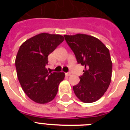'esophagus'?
Masks as SVG:
<instances>
[{
  "label": "esophagus",
  "mask_w": 130,
  "mask_h": 130,
  "mask_svg": "<svg viewBox=\"0 0 130 130\" xmlns=\"http://www.w3.org/2000/svg\"><path fill=\"white\" fill-rule=\"evenodd\" d=\"M65 75H67V76H69V75H71V73H70V72H68V73H65Z\"/></svg>",
  "instance_id": "34e87169"
}]
</instances>
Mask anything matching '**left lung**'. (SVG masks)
<instances>
[{
    "mask_svg": "<svg viewBox=\"0 0 130 130\" xmlns=\"http://www.w3.org/2000/svg\"><path fill=\"white\" fill-rule=\"evenodd\" d=\"M64 37L77 63L85 66L80 81L73 87L74 93L84 103H94L103 96L111 83L113 65L109 49L92 36L77 34Z\"/></svg>",
    "mask_w": 130,
    "mask_h": 130,
    "instance_id": "1",
    "label": "left lung"
}]
</instances>
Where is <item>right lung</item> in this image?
I'll use <instances>...</instances> for the list:
<instances>
[{
	"label": "right lung",
	"mask_w": 130,
	"mask_h": 130,
	"mask_svg": "<svg viewBox=\"0 0 130 130\" xmlns=\"http://www.w3.org/2000/svg\"><path fill=\"white\" fill-rule=\"evenodd\" d=\"M64 40L63 36L39 34L19 47L15 59L17 75L21 86L29 99L39 104L55 99L58 87L65 78L63 72L48 71V56Z\"/></svg>",
	"instance_id": "1"
}]
</instances>
